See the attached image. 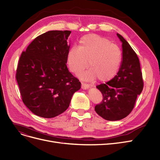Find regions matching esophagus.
<instances>
[{
	"instance_id": "obj_1",
	"label": "esophagus",
	"mask_w": 160,
	"mask_h": 160,
	"mask_svg": "<svg viewBox=\"0 0 160 160\" xmlns=\"http://www.w3.org/2000/svg\"><path fill=\"white\" fill-rule=\"evenodd\" d=\"M81 88H82V89H83V90H88V88H90V85H88L87 84H84V83H82Z\"/></svg>"
}]
</instances>
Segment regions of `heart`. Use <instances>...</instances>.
I'll use <instances>...</instances> for the list:
<instances>
[{
	"mask_svg": "<svg viewBox=\"0 0 160 160\" xmlns=\"http://www.w3.org/2000/svg\"><path fill=\"white\" fill-rule=\"evenodd\" d=\"M122 61V52L115 44L96 34H88L79 41L78 48L72 47L67 55L71 72L78 74L88 67L90 68L80 77L84 80L109 81L117 74Z\"/></svg>",
	"mask_w": 160,
	"mask_h": 160,
	"instance_id": "obj_1",
	"label": "heart"
}]
</instances>
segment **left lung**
<instances>
[{
  "label": "left lung",
  "instance_id": "left-lung-1",
  "mask_svg": "<svg viewBox=\"0 0 160 160\" xmlns=\"http://www.w3.org/2000/svg\"><path fill=\"white\" fill-rule=\"evenodd\" d=\"M117 35L122 43L121 66L113 79L97 86L102 93L103 100L95 107L100 117L112 121L122 119L129 115L144 86L137 55L122 35Z\"/></svg>",
  "mask_w": 160,
  "mask_h": 160
}]
</instances>
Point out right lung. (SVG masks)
<instances>
[{"instance_id": "1", "label": "right lung", "mask_w": 160, "mask_h": 160, "mask_svg": "<svg viewBox=\"0 0 160 160\" xmlns=\"http://www.w3.org/2000/svg\"><path fill=\"white\" fill-rule=\"evenodd\" d=\"M70 31H49L39 35L20 56L16 78L22 101L32 113L53 118L69 107L81 83L67 66Z\"/></svg>"}]
</instances>
